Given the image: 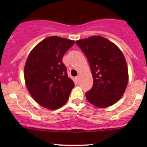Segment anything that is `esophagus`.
Segmentation results:
<instances>
[{"label": "esophagus", "instance_id": "obj_1", "mask_svg": "<svg viewBox=\"0 0 147 147\" xmlns=\"http://www.w3.org/2000/svg\"><path fill=\"white\" fill-rule=\"evenodd\" d=\"M77 80H78V81H79L80 80V75H78V76H77Z\"/></svg>", "mask_w": 147, "mask_h": 147}]
</instances>
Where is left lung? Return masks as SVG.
Returning a JSON list of instances; mask_svg holds the SVG:
<instances>
[{
  "label": "left lung",
  "instance_id": "1",
  "mask_svg": "<svg viewBox=\"0 0 147 147\" xmlns=\"http://www.w3.org/2000/svg\"><path fill=\"white\" fill-rule=\"evenodd\" d=\"M90 63L93 85L85 94L89 102L100 108L116 103L122 97L128 83L125 57L119 47L101 36L76 41Z\"/></svg>",
  "mask_w": 147,
  "mask_h": 147
}]
</instances>
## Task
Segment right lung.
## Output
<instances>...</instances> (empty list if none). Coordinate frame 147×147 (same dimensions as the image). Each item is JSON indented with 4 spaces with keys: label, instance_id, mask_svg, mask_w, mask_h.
Segmentation results:
<instances>
[{
    "label": "right lung",
    "instance_id": "right-lung-1",
    "mask_svg": "<svg viewBox=\"0 0 147 147\" xmlns=\"http://www.w3.org/2000/svg\"><path fill=\"white\" fill-rule=\"evenodd\" d=\"M74 44V40L48 37L28 55L24 69L26 86L32 98L44 107L58 109L69 98L75 84L62 60Z\"/></svg>",
    "mask_w": 147,
    "mask_h": 147
}]
</instances>
